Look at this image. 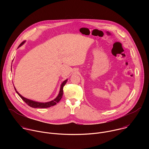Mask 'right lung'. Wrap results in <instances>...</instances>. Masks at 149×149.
Listing matches in <instances>:
<instances>
[{"instance_id": "add662e5", "label": "right lung", "mask_w": 149, "mask_h": 149, "mask_svg": "<svg viewBox=\"0 0 149 149\" xmlns=\"http://www.w3.org/2000/svg\"><path fill=\"white\" fill-rule=\"evenodd\" d=\"M25 42V41H23L22 43H21L19 47H20V46H22L24 43ZM68 79H66L64 81H63L61 86V88H60V90H59V93L58 95V96L56 97V98H55L54 100L51 101H49V102H37V101H32V100H29V99H27L25 97H24L23 96L21 95L16 90L15 87H14L15 88V90L16 92V93L20 96V97L22 98L29 106H30V107H32V108H39V109H45V108H48V107H52V106H54L56 104V103H58L60 100L62 98V95H63V87H64V86L65 85V84L67 83V81Z\"/></svg>"}]
</instances>
